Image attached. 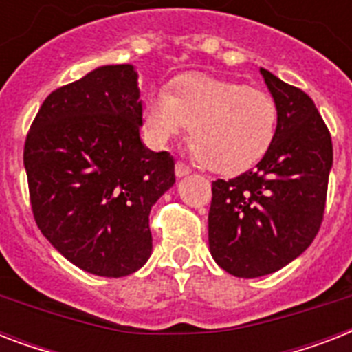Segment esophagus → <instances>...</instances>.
I'll list each match as a JSON object with an SVG mask.
<instances>
[{
	"mask_svg": "<svg viewBox=\"0 0 352 352\" xmlns=\"http://www.w3.org/2000/svg\"><path fill=\"white\" fill-rule=\"evenodd\" d=\"M188 173H190V168L182 164V162H177V164H175V175L181 179V177H186Z\"/></svg>",
	"mask_w": 352,
	"mask_h": 352,
	"instance_id": "34e87169",
	"label": "esophagus"
}]
</instances>
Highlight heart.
Listing matches in <instances>:
<instances>
[{
	"mask_svg": "<svg viewBox=\"0 0 352 352\" xmlns=\"http://www.w3.org/2000/svg\"><path fill=\"white\" fill-rule=\"evenodd\" d=\"M188 126V142L206 170L234 175L267 155L276 137L278 107L268 93L206 74H186L170 95L151 93L144 127L164 144Z\"/></svg>",
	"mask_w": 352,
	"mask_h": 352,
	"instance_id": "b5f03b06",
	"label": "heart"
}]
</instances>
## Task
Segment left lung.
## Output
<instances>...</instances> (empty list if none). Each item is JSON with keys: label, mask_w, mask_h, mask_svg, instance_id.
<instances>
[{"label": "left lung", "mask_w": 352, "mask_h": 352, "mask_svg": "<svg viewBox=\"0 0 352 352\" xmlns=\"http://www.w3.org/2000/svg\"><path fill=\"white\" fill-rule=\"evenodd\" d=\"M276 107V137L254 170L212 184L210 254L235 278L272 274L311 246L325 210L333 142L314 102L259 69Z\"/></svg>", "instance_id": "left-lung-1"}]
</instances>
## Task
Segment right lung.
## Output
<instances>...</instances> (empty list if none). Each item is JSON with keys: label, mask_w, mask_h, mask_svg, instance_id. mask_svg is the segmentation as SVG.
<instances>
[{"label": "right lung", "mask_w": 352, "mask_h": 352, "mask_svg": "<svg viewBox=\"0 0 352 352\" xmlns=\"http://www.w3.org/2000/svg\"><path fill=\"white\" fill-rule=\"evenodd\" d=\"M131 63L102 65L52 91L25 140L36 225L67 261L122 278L151 256L149 212L175 184V160L140 138Z\"/></svg>", "instance_id": "right-lung-1"}]
</instances>
